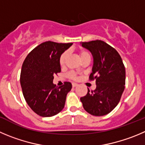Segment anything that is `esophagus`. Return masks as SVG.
I'll list each match as a JSON object with an SVG mask.
<instances>
[{
    "label": "esophagus",
    "mask_w": 145,
    "mask_h": 145,
    "mask_svg": "<svg viewBox=\"0 0 145 145\" xmlns=\"http://www.w3.org/2000/svg\"><path fill=\"white\" fill-rule=\"evenodd\" d=\"M78 86V84H77L76 83H72V86L73 87H76V86Z\"/></svg>",
    "instance_id": "34e87169"
}]
</instances>
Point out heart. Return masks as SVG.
<instances>
[{"instance_id": "b5f03b06", "label": "heart", "mask_w": 145, "mask_h": 145, "mask_svg": "<svg viewBox=\"0 0 145 145\" xmlns=\"http://www.w3.org/2000/svg\"><path fill=\"white\" fill-rule=\"evenodd\" d=\"M69 56V53L68 51H64L61 54V55L59 57V64H60L61 66H64L65 64L66 63V60H67V58H68ZM79 56H80L81 59H83V58L86 57V56H90L89 54V52L85 50H80L79 51ZM68 77L69 79H76V74L74 71H71L68 74Z\"/></svg>"}]
</instances>
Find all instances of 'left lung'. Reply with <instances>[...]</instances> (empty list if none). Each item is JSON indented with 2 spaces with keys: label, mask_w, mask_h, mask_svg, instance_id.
I'll list each match as a JSON object with an SVG mask.
<instances>
[{
  "label": "left lung",
  "mask_w": 145,
  "mask_h": 145,
  "mask_svg": "<svg viewBox=\"0 0 145 145\" xmlns=\"http://www.w3.org/2000/svg\"><path fill=\"white\" fill-rule=\"evenodd\" d=\"M82 46L92 54L94 63L89 79H95L97 87L91 91L88 89L80 100L91 115H106L120 102L125 87V67L119 53L103 40L82 42Z\"/></svg>",
  "instance_id": "left-lung-1"
}]
</instances>
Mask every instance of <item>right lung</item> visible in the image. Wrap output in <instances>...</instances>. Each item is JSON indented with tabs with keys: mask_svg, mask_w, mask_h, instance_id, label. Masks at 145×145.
Masks as SVG:
<instances>
[{
	"mask_svg": "<svg viewBox=\"0 0 145 145\" xmlns=\"http://www.w3.org/2000/svg\"><path fill=\"white\" fill-rule=\"evenodd\" d=\"M72 43L46 41L33 48L24 60L20 82L28 106L40 117L56 115L63 109L66 95L72 85L53 84L54 76L61 72L59 57Z\"/></svg>",
	"mask_w": 145,
	"mask_h": 145,
	"instance_id": "add662e5",
	"label": "right lung"
}]
</instances>
